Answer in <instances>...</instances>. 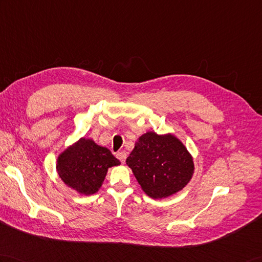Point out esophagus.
I'll use <instances>...</instances> for the list:
<instances>
[{
	"label": "esophagus",
	"mask_w": 262,
	"mask_h": 262,
	"mask_svg": "<svg viewBox=\"0 0 262 262\" xmlns=\"http://www.w3.org/2000/svg\"><path fill=\"white\" fill-rule=\"evenodd\" d=\"M126 157H127L126 151H119V153H117V159H118L121 163H125Z\"/></svg>",
	"instance_id": "esophagus-1"
}]
</instances>
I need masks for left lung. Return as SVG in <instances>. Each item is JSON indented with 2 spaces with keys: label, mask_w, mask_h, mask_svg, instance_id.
Segmentation results:
<instances>
[{
  "label": "left lung",
  "mask_w": 262,
  "mask_h": 262,
  "mask_svg": "<svg viewBox=\"0 0 262 262\" xmlns=\"http://www.w3.org/2000/svg\"><path fill=\"white\" fill-rule=\"evenodd\" d=\"M126 164L146 195L155 200L182 191L194 174L193 156L183 142L171 133L143 134Z\"/></svg>",
  "instance_id": "obj_1"
}]
</instances>
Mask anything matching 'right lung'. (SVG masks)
Listing matches in <instances>:
<instances>
[{
    "instance_id": "1",
    "label": "right lung",
    "mask_w": 262,
    "mask_h": 262,
    "mask_svg": "<svg viewBox=\"0 0 262 262\" xmlns=\"http://www.w3.org/2000/svg\"><path fill=\"white\" fill-rule=\"evenodd\" d=\"M119 164L107 147L81 137L59 154L56 169L67 186L80 195H93L101 187L108 168Z\"/></svg>"
}]
</instances>
